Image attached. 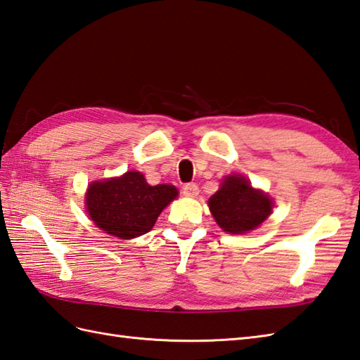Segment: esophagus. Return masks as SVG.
<instances>
[{
	"instance_id": "obj_1",
	"label": "esophagus",
	"mask_w": 360,
	"mask_h": 360,
	"mask_svg": "<svg viewBox=\"0 0 360 360\" xmlns=\"http://www.w3.org/2000/svg\"><path fill=\"white\" fill-rule=\"evenodd\" d=\"M182 193L186 195V196H188V198H195V196H198V193H199V187L196 186V184H186V186L182 187Z\"/></svg>"
}]
</instances>
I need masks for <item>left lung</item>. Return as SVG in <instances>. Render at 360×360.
Masks as SVG:
<instances>
[{
  "label": "left lung",
  "mask_w": 360,
  "mask_h": 360,
  "mask_svg": "<svg viewBox=\"0 0 360 360\" xmlns=\"http://www.w3.org/2000/svg\"><path fill=\"white\" fill-rule=\"evenodd\" d=\"M208 207L224 231L242 235L257 229L269 218L273 200L264 191L253 188L247 178L230 174L224 178L221 188L208 199Z\"/></svg>",
  "instance_id": "left-lung-1"
}]
</instances>
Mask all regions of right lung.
Wrapping results in <instances>:
<instances>
[{
	"label": "right lung",
	"instance_id": "add662e5",
	"mask_svg": "<svg viewBox=\"0 0 360 360\" xmlns=\"http://www.w3.org/2000/svg\"><path fill=\"white\" fill-rule=\"evenodd\" d=\"M176 196L174 186H150L142 173L127 172L120 178L91 182L86 208L98 229L120 239H133L152 230L158 216Z\"/></svg>",
	"mask_w": 360,
	"mask_h": 360
}]
</instances>
